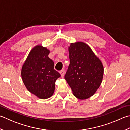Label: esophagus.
I'll list each match as a JSON object with an SVG mask.
<instances>
[{
	"instance_id": "34e87169",
	"label": "esophagus",
	"mask_w": 130,
	"mask_h": 130,
	"mask_svg": "<svg viewBox=\"0 0 130 130\" xmlns=\"http://www.w3.org/2000/svg\"><path fill=\"white\" fill-rule=\"evenodd\" d=\"M60 73L61 74V76L62 78L64 77V75H65V70H62L60 72Z\"/></svg>"
}]
</instances>
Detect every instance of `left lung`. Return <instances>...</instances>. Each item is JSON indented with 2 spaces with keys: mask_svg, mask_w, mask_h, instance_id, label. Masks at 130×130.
<instances>
[{
  "mask_svg": "<svg viewBox=\"0 0 130 130\" xmlns=\"http://www.w3.org/2000/svg\"><path fill=\"white\" fill-rule=\"evenodd\" d=\"M70 64L65 79L74 96L85 100L95 94L102 82V62L86 43L76 42L68 47Z\"/></svg>",
  "mask_w": 130,
  "mask_h": 130,
  "instance_id": "obj_1",
  "label": "left lung"
}]
</instances>
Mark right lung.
<instances>
[{"label":"right lung","instance_id":"1","mask_svg":"<svg viewBox=\"0 0 130 130\" xmlns=\"http://www.w3.org/2000/svg\"><path fill=\"white\" fill-rule=\"evenodd\" d=\"M50 50L41 44L33 47L21 68V75L29 92L41 99L53 95L55 82L61 75L54 69V62L48 57Z\"/></svg>","mask_w":130,"mask_h":130}]
</instances>
